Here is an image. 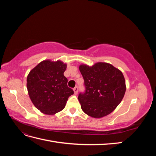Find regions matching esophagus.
<instances>
[{
	"instance_id": "obj_1",
	"label": "esophagus",
	"mask_w": 156,
	"mask_h": 156,
	"mask_svg": "<svg viewBox=\"0 0 156 156\" xmlns=\"http://www.w3.org/2000/svg\"><path fill=\"white\" fill-rule=\"evenodd\" d=\"M73 91H74V93L75 94H77L78 93V91H79V88L77 86L75 87L74 88H73Z\"/></svg>"
}]
</instances>
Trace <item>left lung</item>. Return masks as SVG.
Here are the masks:
<instances>
[{
	"instance_id": "1",
	"label": "left lung",
	"mask_w": 156,
	"mask_h": 156,
	"mask_svg": "<svg viewBox=\"0 0 156 156\" xmlns=\"http://www.w3.org/2000/svg\"><path fill=\"white\" fill-rule=\"evenodd\" d=\"M85 90L78 100L82 110L88 116L101 118L110 114L119 105L126 92L124 77L112 65L98 62L93 66L81 65Z\"/></svg>"
}]
</instances>
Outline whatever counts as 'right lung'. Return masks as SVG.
I'll return each instance as SVG.
<instances>
[{
	"label": "right lung",
	"instance_id": "1",
	"mask_svg": "<svg viewBox=\"0 0 156 156\" xmlns=\"http://www.w3.org/2000/svg\"><path fill=\"white\" fill-rule=\"evenodd\" d=\"M67 66L61 61L44 60L28 75L27 87L33 104L45 115L62 111L68 98L73 94L64 75Z\"/></svg>",
	"mask_w": 156,
	"mask_h": 156
}]
</instances>
